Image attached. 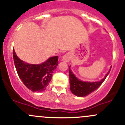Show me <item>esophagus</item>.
<instances>
[{"label":"esophagus","mask_w":125,"mask_h":125,"mask_svg":"<svg viewBox=\"0 0 125 125\" xmlns=\"http://www.w3.org/2000/svg\"><path fill=\"white\" fill-rule=\"evenodd\" d=\"M63 61L65 62H68L70 61L71 60V55L69 53H66V54H65L63 57Z\"/></svg>","instance_id":"1"}]
</instances>
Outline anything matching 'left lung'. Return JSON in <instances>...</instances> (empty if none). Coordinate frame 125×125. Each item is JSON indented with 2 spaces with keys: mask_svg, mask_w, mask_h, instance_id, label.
<instances>
[{
  "mask_svg": "<svg viewBox=\"0 0 125 125\" xmlns=\"http://www.w3.org/2000/svg\"><path fill=\"white\" fill-rule=\"evenodd\" d=\"M70 67H69V76H70V89L74 95L79 97H85L96 90L104 81L107 75L110 72L109 70L106 75L105 77L102 79L100 82L92 83L85 82L79 80L72 73Z\"/></svg>",
  "mask_w": 125,
  "mask_h": 125,
  "instance_id": "left-lung-1",
  "label": "left lung"
}]
</instances>
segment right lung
Returning <instances> with one entry per match:
<instances>
[{
  "label": "right lung",
  "instance_id": "obj_1",
  "mask_svg": "<svg viewBox=\"0 0 125 125\" xmlns=\"http://www.w3.org/2000/svg\"><path fill=\"white\" fill-rule=\"evenodd\" d=\"M15 67L20 79L33 92L43 91L49 85L58 63V56L50 57L40 65H30L21 60L13 49Z\"/></svg>",
  "mask_w": 125,
  "mask_h": 125
}]
</instances>
